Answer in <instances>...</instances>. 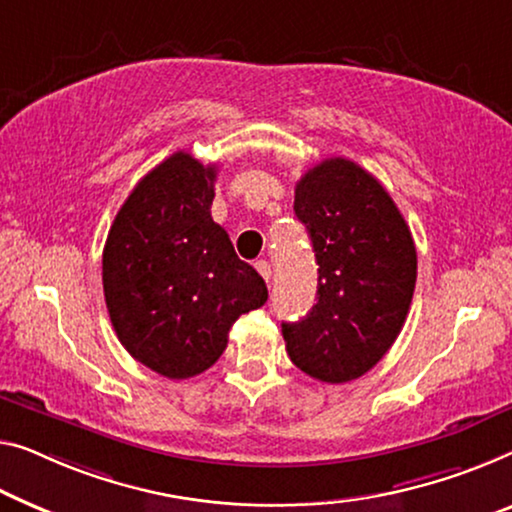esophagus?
I'll return each mask as SVG.
<instances>
[{
  "instance_id": "1",
  "label": "esophagus",
  "mask_w": 512,
  "mask_h": 512,
  "mask_svg": "<svg viewBox=\"0 0 512 512\" xmlns=\"http://www.w3.org/2000/svg\"><path fill=\"white\" fill-rule=\"evenodd\" d=\"M255 269H257L259 276H262L266 282L271 280V264L266 262V259H259V262H255Z\"/></svg>"
}]
</instances>
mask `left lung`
Here are the masks:
<instances>
[{"label":"left lung","instance_id":"1","mask_svg":"<svg viewBox=\"0 0 512 512\" xmlns=\"http://www.w3.org/2000/svg\"><path fill=\"white\" fill-rule=\"evenodd\" d=\"M294 213L319 264L317 303L282 324V338L305 375L345 384L375 368L402 331L416 287L414 239L386 188L347 158L303 174Z\"/></svg>","mask_w":512,"mask_h":512}]
</instances>
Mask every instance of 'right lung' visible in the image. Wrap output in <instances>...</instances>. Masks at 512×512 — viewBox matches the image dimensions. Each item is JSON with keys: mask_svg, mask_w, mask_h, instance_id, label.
I'll return each instance as SVG.
<instances>
[{"mask_svg": "<svg viewBox=\"0 0 512 512\" xmlns=\"http://www.w3.org/2000/svg\"><path fill=\"white\" fill-rule=\"evenodd\" d=\"M216 165L177 151L128 195L103 248V292L114 333L135 361L167 379L211 368L243 312L269 299L213 223Z\"/></svg>", "mask_w": 512, "mask_h": 512, "instance_id": "add662e5", "label": "right lung"}]
</instances>
